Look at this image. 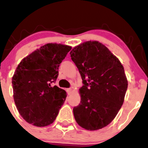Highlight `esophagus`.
<instances>
[{
    "mask_svg": "<svg viewBox=\"0 0 148 148\" xmlns=\"http://www.w3.org/2000/svg\"><path fill=\"white\" fill-rule=\"evenodd\" d=\"M67 93H68V95H70L72 92V88H68V89L67 90Z\"/></svg>",
    "mask_w": 148,
    "mask_h": 148,
    "instance_id": "1",
    "label": "esophagus"
}]
</instances>
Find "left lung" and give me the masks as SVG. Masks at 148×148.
<instances>
[{
  "instance_id": "obj_1",
  "label": "left lung",
  "mask_w": 148,
  "mask_h": 148,
  "mask_svg": "<svg viewBox=\"0 0 148 148\" xmlns=\"http://www.w3.org/2000/svg\"><path fill=\"white\" fill-rule=\"evenodd\" d=\"M71 58L81 74V102L74 107L81 127L97 130L107 126L124 102L128 82L120 60L104 45L88 41L74 47Z\"/></svg>"
}]
</instances>
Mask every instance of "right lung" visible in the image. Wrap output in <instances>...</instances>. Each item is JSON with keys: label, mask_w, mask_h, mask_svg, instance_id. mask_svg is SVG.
Segmentation results:
<instances>
[{"label": "right lung", "mask_w": 148, "mask_h": 148, "mask_svg": "<svg viewBox=\"0 0 148 148\" xmlns=\"http://www.w3.org/2000/svg\"><path fill=\"white\" fill-rule=\"evenodd\" d=\"M72 47L47 44L18 64L12 80L14 103L27 123L37 127L53 123L67 97L64 90L51 87L60 64Z\"/></svg>", "instance_id": "obj_1"}]
</instances>
